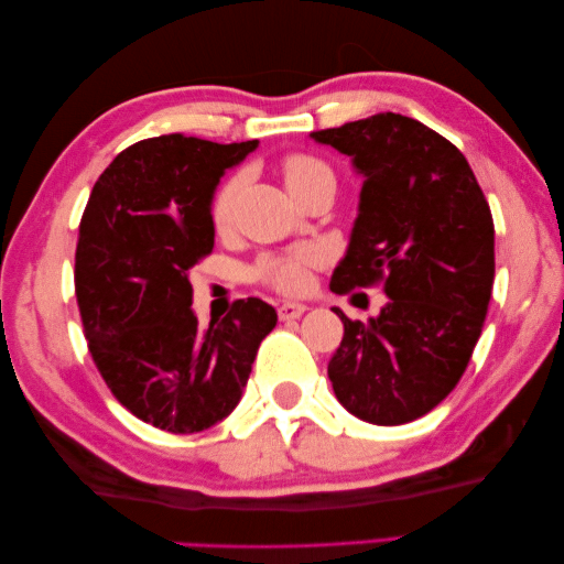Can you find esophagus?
I'll return each mask as SVG.
<instances>
[{
    "mask_svg": "<svg viewBox=\"0 0 564 564\" xmlns=\"http://www.w3.org/2000/svg\"><path fill=\"white\" fill-rule=\"evenodd\" d=\"M307 313V305L303 303H281L279 305V319L281 322H291V319H297L301 315Z\"/></svg>",
    "mask_w": 564,
    "mask_h": 564,
    "instance_id": "esophagus-1",
    "label": "esophagus"
}]
</instances>
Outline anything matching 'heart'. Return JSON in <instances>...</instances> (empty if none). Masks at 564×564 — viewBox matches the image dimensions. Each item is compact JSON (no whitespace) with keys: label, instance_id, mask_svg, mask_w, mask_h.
Listing matches in <instances>:
<instances>
[{"label":"heart","instance_id":"1","mask_svg":"<svg viewBox=\"0 0 564 564\" xmlns=\"http://www.w3.org/2000/svg\"><path fill=\"white\" fill-rule=\"evenodd\" d=\"M279 172L293 198L303 196L307 191L319 188V186H329L332 191L337 186V176H334L332 166L305 152L285 154V158H281L279 162ZM237 191H239L237 176H227L225 182L215 188V194L210 198V223L218 232L230 227ZM315 267H317V254L313 249H291V251H283V254L261 257L254 263V269H251V275H254V281L269 285V289L275 293L297 295L307 291L310 281H313Z\"/></svg>","mask_w":564,"mask_h":564}]
</instances>
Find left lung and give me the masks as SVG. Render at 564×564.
<instances>
[{
    "label": "left lung",
    "mask_w": 564,
    "mask_h": 564,
    "mask_svg": "<svg viewBox=\"0 0 564 564\" xmlns=\"http://www.w3.org/2000/svg\"><path fill=\"white\" fill-rule=\"evenodd\" d=\"M349 154L364 174L351 245L329 289L364 307L380 289L386 307L346 317L329 361L337 400L380 426L406 424L448 398L482 334L495 283V220L463 152L400 113H376L310 133Z\"/></svg>",
    "instance_id": "obj_1"
}]
</instances>
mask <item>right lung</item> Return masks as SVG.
Listing matches in <instances>:
<instances>
[{
  "instance_id": "1",
  "label": "right lung",
  "mask_w": 564,
  "mask_h": 564,
  "mask_svg": "<svg viewBox=\"0 0 564 564\" xmlns=\"http://www.w3.org/2000/svg\"><path fill=\"white\" fill-rule=\"evenodd\" d=\"M257 140L170 133L106 166L79 223L75 293L94 366L145 424L196 434L230 414L275 310L235 301L208 329L191 313L188 269L215 245L210 198Z\"/></svg>"
}]
</instances>
